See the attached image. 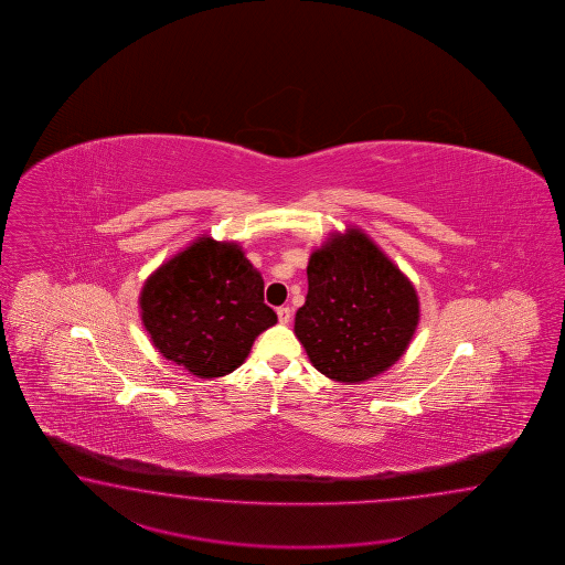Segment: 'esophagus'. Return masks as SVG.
<instances>
[{"label":"esophagus","mask_w":565,"mask_h":565,"mask_svg":"<svg viewBox=\"0 0 565 565\" xmlns=\"http://www.w3.org/2000/svg\"><path fill=\"white\" fill-rule=\"evenodd\" d=\"M278 321L282 324H287L290 321V317H292V311L288 309V307H278L277 309Z\"/></svg>","instance_id":"obj_1"}]
</instances>
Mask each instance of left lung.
<instances>
[{
	"label": "left lung",
	"mask_w": 565,
	"mask_h": 565,
	"mask_svg": "<svg viewBox=\"0 0 565 565\" xmlns=\"http://www.w3.org/2000/svg\"><path fill=\"white\" fill-rule=\"evenodd\" d=\"M307 278L295 335L319 372L361 384L404 355L420 321L418 295L367 234L329 236L311 254Z\"/></svg>",
	"instance_id": "8db88e82"
}]
</instances>
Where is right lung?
<instances>
[{
    "mask_svg": "<svg viewBox=\"0 0 565 565\" xmlns=\"http://www.w3.org/2000/svg\"><path fill=\"white\" fill-rule=\"evenodd\" d=\"M141 321L166 360L212 380L241 367L277 323L265 280L236 242L202 236L145 280Z\"/></svg>",
    "mask_w": 565,
    "mask_h": 565,
    "instance_id": "right-lung-1",
    "label": "right lung"
}]
</instances>
